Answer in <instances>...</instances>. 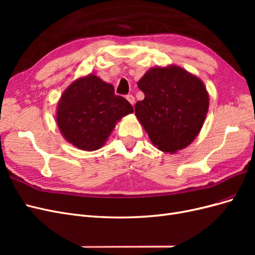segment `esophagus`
I'll return each mask as SVG.
<instances>
[{
  "instance_id": "34e87169",
  "label": "esophagus",
  "mask_w": 255,
  "mask_h": 255,
  "mask_svg": "<svg viewBox=\"0 0 255 255\" xmlns=\"http://www.w3.org/2000/svg\"><path fill=\"white\" fill-rule=\"evenodd\" d=\"M127 100H128V101L130 104H132V105L135 104V98H134L132 95H128V96H127Z\"/></svg>"
}]
</instances>
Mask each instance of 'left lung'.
Returning <instances> with one entry per match:
<instances>
[{"mask_svg":"<svg viewBox=\"0 0 255 255\" xmlns=\"http://www.w3.org/2000/svg\"><path fill=\"white\" fill-rule=\"evenodd\" d=\"M137 86L144 99L135 104V115L154 146L173 154L195 140L210 106L201 80L169 65L149 69Z\"/></svg>","mask_w":255,"mask_h":255,"instance_id":"left-lung-1","label":"left lung"}]
</instances>
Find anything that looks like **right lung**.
Listing matches in <instances>:
<instances>
[{
  "instance_id": "1",
  "label": "right lung",
  "mask_w": 255,
  "mask_h": 255,
  "mask_svg": "<svg viewBox=\"0 0 255 255\" xmlns=\"http://www.w3.org/2000/svg\"><path fill=\"white\" fill-rule=\"evenodd\" d=\"M133 112L125 98L115 95L112 84L90 73L63 92L56 123L69 143L80 150L96 151L105 144L117 122Z\"/></svg>"
}]
</instances>
